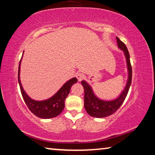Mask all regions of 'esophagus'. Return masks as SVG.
<instances>
[{
    "label": "esophagus",
    "mask_w": 155,
    "mask_h": 155,
    "mask_svg": "<svg viewBox=\"0 0 155 155\" xmlns=\"http://www.w3.org/2000/svg\"><path fill=\"white\" fill-rule=\"evenodd\" d=\"M76 77H77L78 81H81L83 78V74L82 73H77V75H76Z\"/></svg>",
    "instance_id": "obj_1"
}]
</instances>
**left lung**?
Wrapping results in <instances>:
<instances>
[{"instance_id": "left-lung-1", "label": "left lung", "mask_w": 155, "mask_h": 155, "mask_svg": "<svg viewBox=\"0 0 155 155\" xmlns=\"http://www.w3.org/2000/svg\"><path fill=\"white\" fill-rule=\"evenodd\" d=\"M117 46L118 48L124 52L126 61H127V70H128V78L127 82L124 90L121 94L116 98L111 101H104L97 97L91 88V85L85 80L81 81L83 87L84 88V107L87 114L91 116L94 117H105L113 114L122 105L123 102L127 96V94L129 90L131 81H132V68H131L130 62L129 52L125 44L116 38Z\"/></svg>"}]
</instances>
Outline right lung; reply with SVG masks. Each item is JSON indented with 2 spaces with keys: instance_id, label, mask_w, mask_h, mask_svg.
Segmentation results:
<instances>
[{
  "instance_id": "right-lung-1",
  "label": "right lung",
  "mask_w": 155,
  "mask_h": 155,
  "mask_svg": "<svg viewBox=\"0 0 155 155\" xmlns=\"http://www.w3.org/2000/svg\"><path fill=\"white\" fill-rule=\"evenodd\" d=\"M22 56L20 61L19 68H18V78L21 94H22L26 104L30 111L40 118L49 119L57 116L64 110L65 107V100L69 94L72 85L77 82V78L74 77L68 81L66 83H65L63 85L58 91H57V93L54 94L51 98L44 100V101H35V100L32 99L28 96V94L26 93V91L23 89L22 83H21L20 74V64L21 61H22Z\"/></svg>"
}]
</instances>
